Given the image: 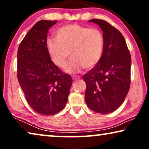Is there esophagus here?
<instances>
[{"label": "esophagus", "mask_w": 149, "mask_h": 149, "mask_svg": "<svg viewBox=\"0 0 149 149\" xmlns=\"http://www.w3.org/2000/svg\"><path fill=\"white\" fill-rule=\"evenodd\" d=\"M72 80H73V81H77V80H78V79H80V77L73 76V77H72Z\"/></svg>", "instance_id": "1"}]
</instances>
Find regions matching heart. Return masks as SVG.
Segmentation results:
<instances>
[{
  "mask_svg": "<svg viewBox=\"0 0 149 149\" xmlns=\"http://www.w3.org/2000/svg\"><path fill=\"white\" fill-rule=\"evenodd\" d=\"M104 47V37L96 28L79 24H70L59 28L56 39L47 40V49L52 62L64 68L69 55L72 57L65 70L70 74L91 69L100 60Z\"/></svg>",
  "mask_w": 149,
  "mask_h": 149,
  "instance_id": "obj_1",
  "label": "heart"
}]
</instances>
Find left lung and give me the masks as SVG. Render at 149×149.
I'll return each mask as SVG.
<instances>
[{"label": "left lung", "instance_id": "8db88e82", "mask_svg": "<svg viewBox=\"0 0 149 149\" xmlns=\"http://www.w3.org/2000/svg\"><path fill=\"white\" fill-rule=\"evenodd\" d=\"M103 31L104 47L99 62L83 75L86 83L85 100L95 113L107 114L125 100L130 87L132 60L123 36L104 20H89Z\"/></svg>", "mask_w": 149, "mask_h": 149}]
</instances>
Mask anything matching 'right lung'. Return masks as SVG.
I'll use <instances>...</instances> for the list:
<instances>
[{"label": "right lung", "mask_w": 149, "mask_h": 149, "mask_svg": "<svg viewBox=\"0 0 149 149\" xmlns=\"http://www.w3.org/2000/svg\"><path fill=\"white\" fill-rule=\"evenodd\" d=\"M58 21L40 20L19 44L17 79L26 101L36 113H58L66 106L72 81L51 60L47 49L49 28Z\"/></svg>", "instance_id": "add662e5"}]
</instances>
